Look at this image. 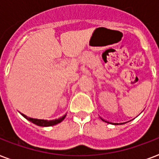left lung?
I'll use <instances>...</instances> for the list:
<instances>
[{"label":"left lung","instance_id":"obj_1","mask_svg":"<svg viewBox=\"0 0 159 159\" xmlns=\"http://www.w3.org/2000/svg\"><path fill=\"white\" fill-rule=\"evenodd\" d=\"M101 119H102V118H101ZM102 120H103V121H105V122H106V123H110V122H108V121L105 120H103V119H102ZM110 124H113V125H120V124H118V123H115V124H114V123H110ZM121 124H123V123H121Z\"/></svg>","mask_w":159,"mask_h":159}]
</instances>
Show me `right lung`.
I'll use <instances>...</instances> for the list:
<instances>
[{"mask_svg": "<svg viewBox=\"0 0 159 159\" xmlns=\"http://www.w3.org/2000/svg\"><path fill=\"white\" fill-rule=\"evenodd\" d=\"M21 115L26 119V120H28L29 121H30L32 123L35 124L39 126H43V127H46V126H52V125H57V124L60 123V122H62L63 120L65 119L66 116L67 115H64L62 117H60L59 119H56V120H38V119H34V118H30V117H29V116H26L25 115H24V114L21 113Z\"/></svg>", "mask_w": 159, "mask_h": 159, "instance_id": "add662e5", "label": "right lung"}]
</instances>
